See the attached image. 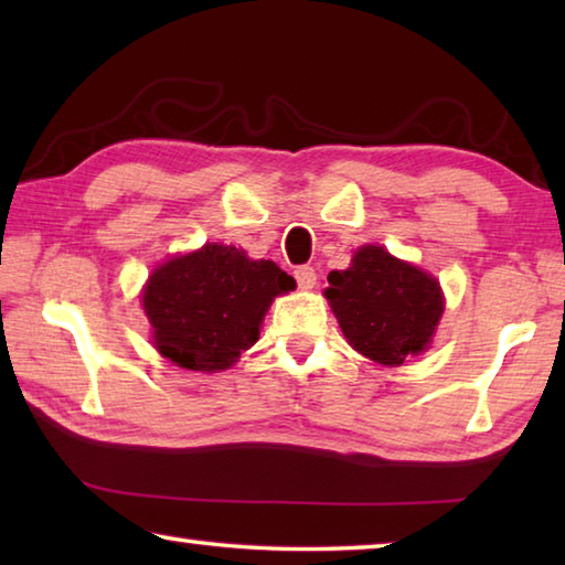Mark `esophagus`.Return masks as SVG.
Here are the masks:
<instances>
[{
    "mask_svg": "<svg viewBox=\"0 0 565 565\" xmlns=\"http://www.w3.org/2000/svg\"><path fill=\"white\" fill-rule=\"evenodd\" d=\"M294 276H296V284H299V289L303 291H309L317 286V271H313V266H299V269L294 271Z\"/></svg>",
    "mask_w": 565,
    "mask_h": 565,
    "instance_id": "esophagus-1",
    "label": "esophagus"
}]
</instances>
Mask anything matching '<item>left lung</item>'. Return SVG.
<instances>
[{"label": "left lung", "mask_w": 565, "mask_h": 565, "mask_svg": "<svg viewBox=\"0 0 565 565\" xmlns=\"http://www.w3.org/2000/svg\"><path fill=\"white\" fill-rule=\"evenodd\" d=\"M323 296L351 347L381 366L426 351L444 313L441 284L374 244L353 252L349 269L329 274Z\"/></svg>", "instance_id": "1"}]
</instances>
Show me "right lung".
I'll return each instance as SVG.
<instances>
[{
	"mask_svg": "<svg viewBox=\"0 0 565 565\" xmlns=\"http://www.w3.org/2000/svg\"><path fill=\"white\" fill-rule=\"evenodd\" d=\"M294 286L274 262L248 259L236 246L204 244L157 266L141 306L161 356L216 374L254 347L271 301Z\"/></svg>",
	"mask_w": 565,
	"mask_h": 565,
	"instance_id": "obj_1",
	"label": "right lung"
}]
</instances>
